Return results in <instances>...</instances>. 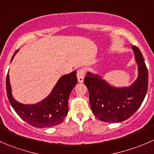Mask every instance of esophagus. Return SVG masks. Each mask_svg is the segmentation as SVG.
Masks as SVG:
<instances>
[{"label": "esophagus", "instance_id": "obj_1", "mask_svg": "<svg viewBox=\"0 0 154 154\" xmlns=\"http://www.w3.org/2000/svg\"><path fill=\"white\" fill-rule=\"evenodd\" d=\"M77 81H78L79 83H83L85 77V72L83 69H80L77 71Z\"/></svg>", "mask_w": 154, "mask_h": 154}]
</instances>
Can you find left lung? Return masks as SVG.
Wrapping results in <instances>:
<instances>
[{
  "label": "left lung",
  "instance_id": "left-lung-1",
  "mask_svg": "<svg viewBox=\"0 0 154 154\" xmlns=\"http://www.w3.org/2000/svg\"><path fill=\"white\" fill-rule=\"evenodd\" d=\"M138 66V77L127 87H115L98 74L87 73L84 78L93 114L104 122L119 123L133 116L143 102L148 85V72L140 50L132 46Z\"/></svg>",
  "mask_w": 154,
  "mask_h": 154
}]
</instances>
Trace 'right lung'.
I'll return each instance as SVG.
<instances>
[{"label": "right lung", "mask_w": 154, "mask_h": 154, "mask_svg": "<svg viewBox=\"0 0 154 154\" xmlns=\"http://www.w3.org/2000/svg\"><path fill=\"white\" fill-rule=\"evenodd\" d=\"M18 51L13 54L11 62ZM76 75L77 71H74L62 76L49 95L42 101L35 104H23L12 96L10 75L7 74L6 86L9 101L17 114L32 127L45 128L58 125L67 116L68 98L77 82Z\"/></svg>", "instance_id": "1"}]
</instances>
